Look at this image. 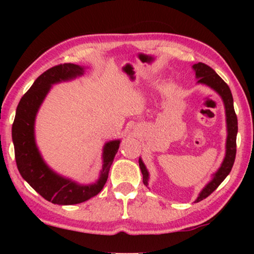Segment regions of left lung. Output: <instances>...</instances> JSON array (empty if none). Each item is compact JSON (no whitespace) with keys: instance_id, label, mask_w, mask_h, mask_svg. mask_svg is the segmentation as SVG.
<instances>
[{"instance_id":"1","label":"left lung","mask_w":254,"mask_h":254,"mask_svg":"<svg viewBox=\"0 0 254 254\" xmlns=\"http://www.w3.org/2000/svg\"><path fill=\"white\" fill-rule=\"evenodd\" d=\"M194 70H195V75L199 83H203V84L209 85L213 88L218 95L222 97L225 106V113H227V125H228V138H227V152H225L224 161L222 163L221 168L217 170V172L214 175V178L211 182L201 190V193L197 196L195 202L206 199L215 190L220 186V184L227 178V176L230 173L232 165L235 163L236 158V137H237L238 131V123H237V116H236L235 109H234V99H232V95L227 83L218 76L213 68L202 62L195 64L193 65ZM138 164H140V169L142 175H143V184L148 185V171L145 169L143 162L138 159Z\"/></svg>"}]
</instances>
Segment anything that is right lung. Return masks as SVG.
Here are the masks:
<instances>
[{"instance_id": "right-lung-1", "label": "right lung", "mask_w": 254, "mask_h": 254, "mask_svg": "<svg viewBox=\"0 0 254 254\" xmlns=\"http://www.w3.org/2000/svg\"><path fill=\"white\" fill-rule=\"evenodd\" d=\"M83 68L74 64L54 65L43 72L22 97L12 124V141L16 164L20 176L44 199L57 204H76L95 196L105 185L120 141H111L104 148V165L98 182L92 185H77L58 176L45 164L34 142V118L51 85L83 74Z\"/></svg>"}]
</instances>
